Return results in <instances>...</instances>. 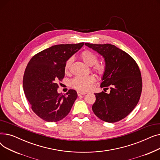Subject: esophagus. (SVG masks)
I'll list each match as a JSON object with an SVG mask.
<instances>
[{"label": "esophagus", "instance_id": "esophagus-1", "mask_svg": "<svg viewBox=\"0 0 160 160\" xmlns=\"http://www.w3.org/2000/svg\"><path fill=\"white\" fill-rule=\"evenodd\" d=\"M77 93H78V96H81V95H84L86 94V93H85V92H82V91H77Z\"/></svg>", "mask_w": 160, "mask_h": 160}]
</instances>
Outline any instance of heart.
<instances>
[{
    "mask_svg": "<svg viewBox=\"0 0 160 160\" xmlns=\"http://www.w3.org/2000/svg\"><path fill=\"white\" fill-rule=\"evenodd\" d=\"M80 57L83 62L89 66L93 65L98 61L97 56L93 52L90 51V50H84V51H83L80 54ZM72 62V58H70L67 60L65 65V72L69 71ZM93 69L97 73L102 74L105 70V66L103 64L96 63L94 66ZM94 82L95 78L92 75L79 76V77H76L72 80H71V85L72 88L79 91H87L91 88V86Z\"/></svg>",
    "mask_w": 160,
    "mask_h": 160,
    "instance_id": "1",
    "label": "heart"
}]
</instances>
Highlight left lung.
I'll use <instances>...</instances> for the list:
<instances>
[{
	"instance_id": "obj_1",
	"label": "left lung",
	"mask_w": 160,
	"mask_h": 160,
	"mask_svg": "<svg viewBox=\"0 0 160 160\" xmlns=\"http://www.w3.org/2000/svg\"><path fill=\"white\" fill-rule=\"evenodd\" d=\"M85 45L104 58L105 70L100 87L110 88V93H95L96 100L92 110L105 122L119 121L133 110L140 98L142 78L139 67L129 54L115 45Z\"/></svg>"
}]
</instances>
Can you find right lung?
Returning a JSON list of instances; mask_svg holds the SVG:
<instances>
[{
  "label": "right lung",
  "instance_id": "1",
  "mask_svg": "<svg viewBox=\"0 0 160 160\" xmlns=\"http://www.w3.org/2000/svg\"><path fill=\"white\" fill-rule=\"evenodd\" d=\"M84 43L56 45L33 56L25 69L23 89L33 112L47 122L63 119L77 99V91L70 89L66 95L58 93V81L65 76L68 59Z\"/></svg>",
  "mask_w": 160,
  "mask_h": 160
}]
</instances>
